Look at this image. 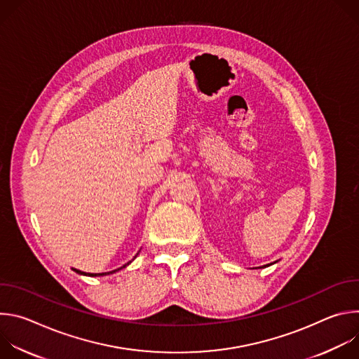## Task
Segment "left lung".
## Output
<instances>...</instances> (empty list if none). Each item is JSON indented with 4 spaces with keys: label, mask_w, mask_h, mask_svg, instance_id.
Instances as JSON below:
<instances>
[{
    "label": "left lung",
    "mask_w": 359,
    "mask_h": 359,
    "mask_svg": "<svg viewBox=\"0 0 359 359\" xmlns=\"http://www.w3.org/2000/svg\"><path fill=\"white\" fill-rule=\"evenodd\" d=\"M274 263H276V262H274ZM269 266H271V264H267V266H262L260 269H266V267H269Z\"/></svg>",
    "instance_id": "8db88e82"
}]
</instances>
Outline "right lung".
<instances>
[{"label":"right lung","instance_id":"obj_1","mask_svg":"<svg viewBox=\"0 0 359 359\" xmlns=\"http://www.w3.org/2000/svg\"><path fill=\"white\" fill-rule=\"evenodd\" d=\"M139 254V252H137ZM136 254V255H137ZM136 255H135V259H136ZM132 262H129V263H126L123 267H121V269H116V270H114V271H109V273H96V274H93V273H83V271H81V270H76V269H72L75 273H78V274H81V276H88V277H100V276H108V274H114V273H116V271H119V270H122V269H125L126 266H129Z\"/></svg>","mask_w":359,"mask_h":359}]
</instances>
